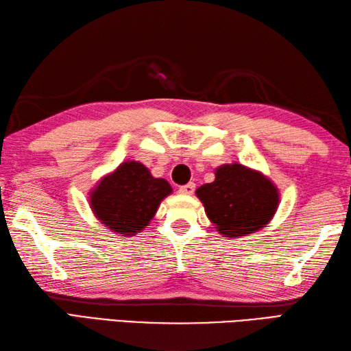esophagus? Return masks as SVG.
Segmentation results:
<instances>
[{
    "mask_svg": "<svg viewBox=\"0 0 351 351\" xmlns=\"http://www.w3.org/2000/svg\"><path fill=\"white\" fill-rule=\"evenodd\" d=\"M195 190H196L195 182H189V184L182 185V187H180L181 195H193V193H195Z\"/></svg>",
    "mask_w": 351,
    "mask_h": 351,
    "instance_id": "esophagus-1",
    "label": "esophagus"
}]
</instances>
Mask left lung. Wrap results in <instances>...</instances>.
<instances>
[{
	"label": "left lung",
	"mask_w": 351,
	"mask_h": 351,
	"mask_svg": "<svg viewBox=\"0 0 351 351\" xmlns=\"http://www.w3.org/2000/svg\"><path fill=\"white\" fill-rule=\"evenodd\" d=\"M196 196L219 232L244 237L264 228L279 205L278 187L261 171L243 164H225L215 170L214 182L204 184Z\"/></svg>",
	"instance_id": "left-lung-1"
}]
</instances>
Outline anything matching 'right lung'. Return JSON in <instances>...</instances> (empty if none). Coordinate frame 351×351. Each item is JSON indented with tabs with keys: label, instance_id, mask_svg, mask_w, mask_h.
Masks as SVG:
<instances>
[{
	"label": "right lung",
	"instance_id": "obj_1",
	"mask_svg": "<svg viewBox=\"0 0 351 351\" xmlns=\"http://www.w3.org/2000/svg\"><path fill=\"white\" fill-rule=\"evenodd\" d=\"M170 193L166 180L154 178L138 161H125L92 190L90 208L111 232L136 235L149 225Z\"/></svg>",
	"mask_w": 351,
	"mask_h": 351
}]
</instances>
